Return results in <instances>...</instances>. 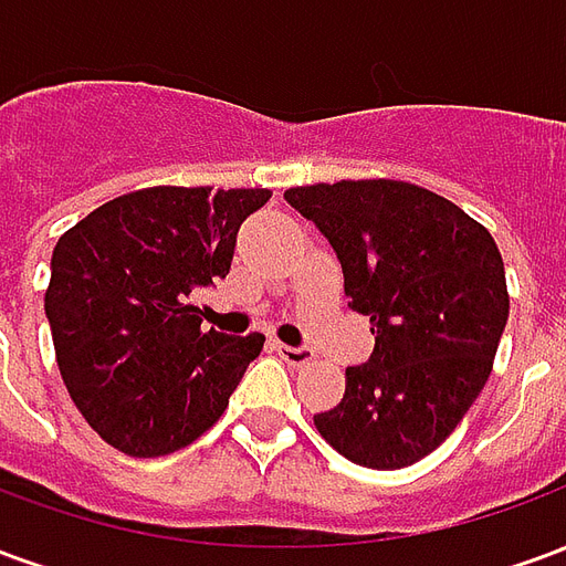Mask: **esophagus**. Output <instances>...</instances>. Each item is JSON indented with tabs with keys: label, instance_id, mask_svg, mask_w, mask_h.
<instances>
[{
	"label": "esophagus",
	"instance_id": "34e87169",
	"mask_svg": "<svg viewBox=\"0 0 566 566\" xmlns=\"http://www.w3.org/2000/svg\"><path fill=\"white\" fill-rule=\"evenodd\" d=\"M275 352H279V357L282 360H287L291 367H303V364H308L312 360V352L308 348H296V345H284V343H275Z\"/></svg>",
	"mask_w": 566,
	"mask_h": 566
}]
</instances>
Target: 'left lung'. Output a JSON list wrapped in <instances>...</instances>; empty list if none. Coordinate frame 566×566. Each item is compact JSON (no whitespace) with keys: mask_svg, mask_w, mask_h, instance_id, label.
Segmentation results:
<instances>
[{"mask_svg":"<svg viewBox=\"0 0 566 566\" xmlns=\"http://www.w3.org/2000/svg\"><path fill=\"white\" fill-rule=\"evenodd\" d=\"M343 263L348 306L376 348L345 369L318 433L352 463L400 470L461 424L510 318L506 272L485 227L433 190L367 178L284 190Z\"/></svg>","mask_w":566,"mask_h":566,"instance_id":"1","label":"left lung"}]
</instances>
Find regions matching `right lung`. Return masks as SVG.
<instances>
[{
  "label": "right lung",
  "mask_w": 566,
  "mask_h": 566,
  "mask_svg": "<svg viewBox=\"0 0 566 566\" xmlns=\"http://www.w3.org/2000/svg\"><path fill=\"white\" fill-rule=\"evenodd\" d=\"M266 187H145L60 235L44 315L56 367L99 437L129 458L190 446L230 403L263 333L202 331L193 294L227 279Z\"/></svg>",
  "instance_id": "obj_1"
}]
</instances>
